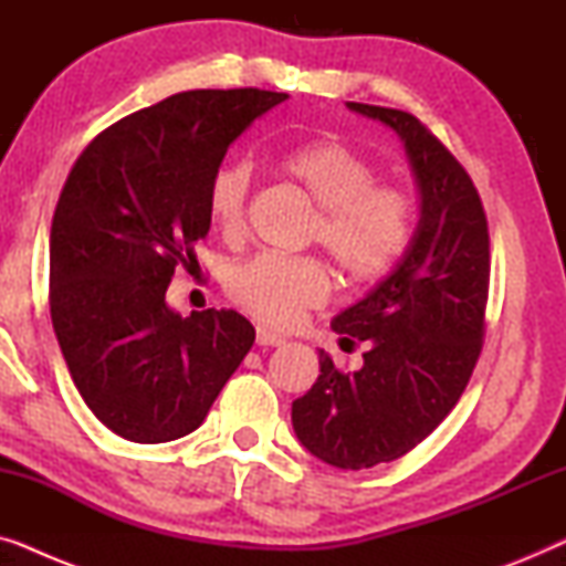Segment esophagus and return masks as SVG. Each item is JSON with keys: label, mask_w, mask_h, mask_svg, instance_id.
I'll return each mask as SVG.
<instances>
[{"label": "esophagus", "mask_w": 566, "mask_h": 566, "mask_svg": "<svg viewBox=\"0 0 566 566\" xmlns=\"http://www.w3.org/2000/svg\"><path fill=\"white\" fill-rule=\"evenodd\" d=\"M285 343V337H281V335H275V332H270V329H258V345H262V347H281Z\"/></svg>", "instance_id": "obj_1"}]
</instances>
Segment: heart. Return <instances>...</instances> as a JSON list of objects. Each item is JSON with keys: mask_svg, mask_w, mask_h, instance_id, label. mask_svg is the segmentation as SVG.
<instances>
[{"mask_svg": "<svg viewBox=\"0 0 566 566\" xmlns=\"http://www.w3.org/2000/svg\"><path fill=\"white\" fill-rule=\"evenodd\" d=\"M281 169L312 198V239L324 247L345 281L366 285L389 275L415 234V203L399 185L378 182L376 167L339 142H308L281 159ZM252 167L231 161L208 185V213L223 237L244 234ZM319 260L254 254L229 270L227 291L239 306L273 327H291L306 308L329 298Z\"/></svg>", "mask_w": 566, "mask_h": 566, "instance_id": "1", "label": "heart"}]
</instances>
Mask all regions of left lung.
I'll list each match as a JSON object with an SVG mask.
<instances>
[{
	"label": "left lung",
	"instance_id": "obj_1",
	"mask_svg": "<svg viewBox=\"0 0 566 566\" xmlns=\"http://www.w3.org/2000/svg\"><path fill=\"white\" fill-rule=\"evenodd\" d=\"M405 142L420 221L397 268L332 329L368 345L363 368L339 370L319 350V378L293 401L296 438L337 469L389 463L422 443L467 389L484 337L490 231L461 161L415 115L347 103Z\"/></svg>",
	"mask_w": 566,
	"mask_h": 566
}]
</instances>
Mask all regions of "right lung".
<instances>
[{"label": "right lung", "instance_id": "add662e5", "mask_svg": "<svg viewBox=\"0 0 566 566\" xmlns=\"http://www.w3.org/2000/svg\"><path fill=\"white\" fill-rule=\"evenodd\" d=\"M268 90H190L113 123L80 154L51 223V319L92 415L134 443H167L206 420L254 343L231 308L180 316L175 270L198 268L208 185Z\"/></svg>", "mask_w": 566, "mask_h": 566}]
</instances>
